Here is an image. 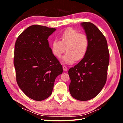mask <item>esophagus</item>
<instances>
[{"instance_id": "1", "label": "esophagus", "mask_w": 123, "mask_h": 123, "mask_svg": "<svg viewBox=\"0 0 123 123\" xmlns=\"http://www.w3.org/2000/svg\"><path fill=\"white\" fill-rule=\"evenodd\" d=\"M63 69L64 70V71H66L67 70V67L66 66H63Z\"/></svg>"}]
</instances>
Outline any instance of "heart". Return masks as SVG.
<instances>
[{
    "label": "heart",
    "instance_id": "1",
    "mask_svg": "<svg viewBox=\"0 0 123 123\" xmlns=\"http://www.w3.org/2000/svg\"><path fill=\"white\" fill-rule=\"evenodd\" d=\"M60 41L55 39L52 43V53L56 57H60L66 51L62 61L67 64H72L75 60L80 61L87 54L89 40L85 33H80L74 28L65 30L60 35Z\"/></svg>",
    "mask_w": 123,
    "mask_h": 123
}]
</instances>
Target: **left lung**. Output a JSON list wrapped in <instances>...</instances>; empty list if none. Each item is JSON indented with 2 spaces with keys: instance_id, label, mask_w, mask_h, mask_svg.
<instances>
[{
  "instance_id": "8db88e82",
  "label": "left lung",
  "mask_w": 123,
  "mask_h": 123,
  "mask_svg": "<svg viewBox=\"0 0 123 123\" xmlns=\"http://www.w3.org/2000/svg\"><path fill=\"white\" fill-rule=\"evenodd\" d=\"M89 40L88 50L79 63L69 70V91L74 98L87 101L100 92L107 80L109 63L107 42L100 30L90 22H83Z\"/></svg>"
}]
</instances>
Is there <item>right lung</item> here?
<instances>
[{"label": "right lung", "mask_w": 123, "mask_h": 123, "mask_svg": "<svg viewBox=\"0 0 123 123\" xmlns=\"http://www.w3.org/2000/svg\"><path fill=\"white\" fill-rule=\"evenodd\" d=\"M54 28L34 25L18 36L15 43L14 64L16 81L28 97L41 101L50 96L55 78L63 72L48 38Z\"/></svg>", "instance_id": "obj_1"}]
</instances>
